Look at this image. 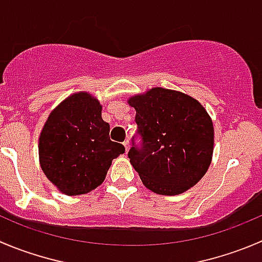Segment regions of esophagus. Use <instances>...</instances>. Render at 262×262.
<instances>
[{
	"mask_svg": "<svg viewBox=\"0 0 262 262\" xmlns=\"http://www.w3.org/2000/svg\"><path fill=\"white\" fill-rule=\"evenodd\" d=\"M123 144H124V147H125V152H128L129 151V141H125Z\"/></svg>",
	"mask_w": 262,
	"mask_h": 262,
	"instance_id": "34e87169",
	"label": "esophagus"
}]
</instances>
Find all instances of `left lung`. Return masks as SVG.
I'll use <instances>...</instances> for the list:
<instances>
[{
    "label": "left lung",
    "instance_id": "left-lung-1",
    "mask_svg": "<svg viewBox=\"0 0 262 262\" xmlns=\"http://www.w3.org/2000/svg\"><path fill=\"white\" fill-rule=\"evenodd\" d=\"M141 149L128 157L142 183L157 194L175 195L206 174L214 152V125L206 108L190 96L155 87L132 96Z\"/></svg>",
    "mask_w": 262,
    "mask_h": 262
}]
</instances>
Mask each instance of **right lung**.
I'll return each mask as SVG.
<instances>
[{"label": "right lung", "instance_id": "obj_1", "mask_svg": "<svg viewBox=\"0 0 262 262\" xmlns=\"http://www.w3.org/2000/svg\"><path fill=\"white\" fill-rule=\"evenodd\" d=\"M102 105L88 92H75L50 113L39 134V165L47 179L67 195L85 194L105 180L123 144L108 137Z\"/></svg>", "mask_w": 262, "mask_h": 262}]
</instances>
